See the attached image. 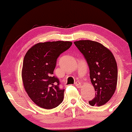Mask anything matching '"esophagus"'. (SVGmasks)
Returning <instances> with one entry per match:
<instances>
[{
    "label": "esophagus",
    "instance_id": "1",
    "mask_svg": "<svg viewBox=\"0 0 132 132\" xmlns=\"http://www.w3.org/2000/svg\"><path fill=\"white\" fill-rule=\"evenodd\" d=\"M75 85L76 87H80L81 86H82L81 83L80 82H78V81H77V82H75Z\"/></svg>",
    "mask_w": 132,
    "mask_h": 132
}]
</instances>
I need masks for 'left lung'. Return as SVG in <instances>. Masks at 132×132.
<instances>
[{
	"label": "left lung",
	"mask_w": 132,
	"mask_h": 132,
	"mask_svg": "<svg viewBox=\"0 0 132 132\" xmlns=\"http://www.w3.org/2000/svg\"><path fill=\"white\" fill-rule=\"evenodd\" d=\"M89 68L90 78L95 90V97L89 102L91 106L103 105L116 91L118 66L112 53L102 44L91 40L75 41Z\"/></svg>",
	"instance_id": "8db88e82"
}]
</instances>
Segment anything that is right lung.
Instances as JSON below:
<instances>
[{
	"mask_svg": "<svg viewBox=\"0 0 132 132\" xmlns=\"http://www.w3.org/2000/svg\"><path fill=\"white\" fill-rule=\"evenodd\" d=\"M71 41H48L33 45L25 54L22 70L23 87L38 106L52 109L62 103L64 89L53 75L60 54L70 48Z\"/></svg>",
	"mask_w": 132,
	"mask_h": 132,
	"instance_id": "1",
	"label": "right lung"
}]
</instances>
